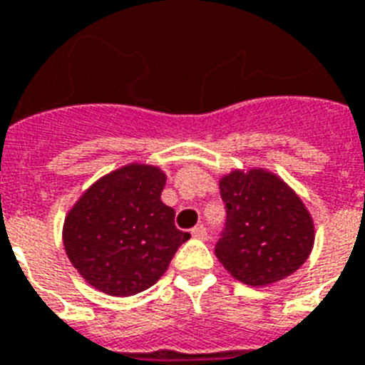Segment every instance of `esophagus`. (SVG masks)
I'll return each instance as SVG.
<instances>
[{
  "instance_id": "1",
  "label": "esophagus",
  "mask_w": 365,
  "mask_h": 365,
  "mask_svg": "<svg viewBox=\"0 0 365 365\" xmlns=\"http://www.w3.org/2000/svg\"><path fill=\"white\" fill-rule=\"evenodd\" d=\"M191 234H192V238H198V240L208 238V230L204 229L202 225H197L195 229H191Z\"/></svg>"
}]
</instances>
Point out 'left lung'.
I'll return each mask as SVG.
<instances>
[{
    "instance_id": "obj_1",
    "label": "left lung",
    "mask_w": 365,
    "mask_h": 365,
    "mask_svg": "<svg viewBox=\"0 0 365 365\" xmlns=\"http://www.w3.org/2000/svg\"><path fill=\"white\" fill-rule=\"evenodd\" d=\"M227 212L215 257L251 287L285 279L313 250L315 227L298 195L272 173L234 170L219 182Z\"/></svg>"
}]
</instances>
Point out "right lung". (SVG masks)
I'll list each match as a JSON object with an SVG mask.
<instances>
[{
  "label": "right lung",
  "mask_w": 365,
  "mask_h": 365,
  "mask_svg": "<svg viewBox=\"0 0 365 365\" xmlns=\"http://www.w3.org/2000/svg\"><path fill=\"white\" fill-rule=\"evenodd\" d=\"M167 176L150 165L106 174L80 197L63 225L71 264L91 287L133 296L155 285L178 247L191 238L161 202Z\"/></svg>",
  "instance_id": "right-lung-1"
}]
</instances>
